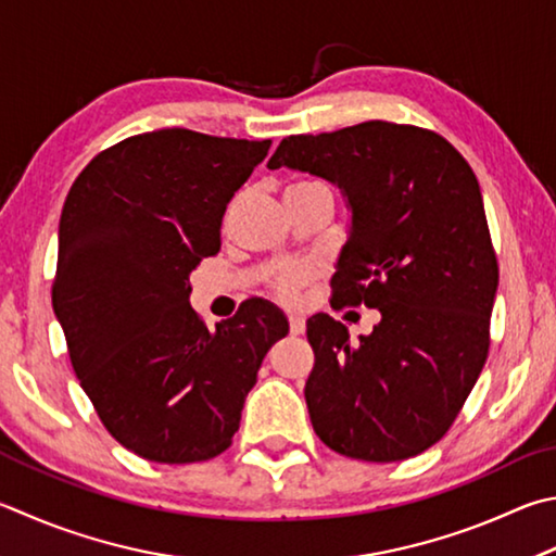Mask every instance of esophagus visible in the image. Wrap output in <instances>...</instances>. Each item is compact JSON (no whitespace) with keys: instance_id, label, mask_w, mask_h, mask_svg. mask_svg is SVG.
I'll return each instance as SVG.
<instances>
[{"instance_id":"1","label":"esophagus","mask_w":556,"mask_h":556,"mask_svg":"<svg viewBox=\"0 0 556 556\" xmlns=\"http://www.w3.org/2000/svg\"><path fill=\"white\" fill-rule=\"evenodd\" d=\"M289 330H291V336H304L306 320L301 318V316H296V313H291V316H289Z\"/></svg>"}]
</instances>
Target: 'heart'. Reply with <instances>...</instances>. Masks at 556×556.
I'll return each mask as SVG.
<instances>
[{
  "label": "heart",
  "mask_w": 556,
  "mask_h": 556,
  "mask_svg": "<svg viewBox=\"0 0 556 556\" xmlns=\"http://www.w3.org/2000/svg\"><path fill=\"white\" fill-rule=\"evenodd\" d=\"M313 187H323V185H318V181H296V185H291L287 191H301V189H313ZM304 281H306V269H299V267L281 269L275 277V281H271V287H275V291L281 299H291Z\"/></svg>",
  "instance_id": "heart-1"
}]
</instances>
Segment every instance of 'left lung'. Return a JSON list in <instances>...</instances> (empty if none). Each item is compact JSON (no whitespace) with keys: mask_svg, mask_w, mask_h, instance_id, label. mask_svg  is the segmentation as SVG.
Here are the masks:
<instances>
[{"mask_svg":"<svg viewBox=\"0 0 556 556\" xmlns=\"http://www.w3.org/2000/svg\"><path fill=\"white\" fill-rule=\"evenodd\" d=\"M267 167L340 187L352 226L332 299L381 313L359 340L328 313L308 318L313 430L352 459L416 457L450 430L489 355L498 262L477 175L435 130L389 121L289 136Z\"/></svg>","mask_w":556,"mask_h":556,"instance_id":"left-lung-1","label":"left lung"}]
</instances>
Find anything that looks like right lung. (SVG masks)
Listing matches in <instances>:
<instances>
[{"label": "right lung", "mask_w": 556, "mask_h": 556, "mask_svg": "<svg viewBox=\"0 0 556 556\" xmlns=\"http://www.w3.org/2000/svg\"><path fill=\"white\" fill-rule=\"evenodd\" d=\"M271 140L163 128L102 150L70 187L53 311L79 387L126 450L160 464L226 452L267 350L289 332L269 301L208 330L189 275Z\"/></svg>", "instance_id": "obj_1"}]
</instances>
